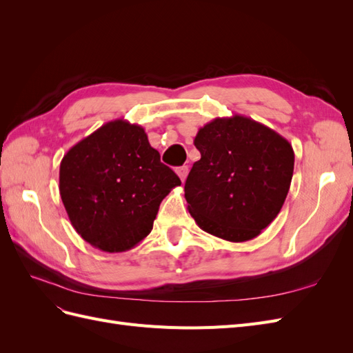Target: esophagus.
<instances>
[{
  "label": "esophagus",
  "instance_id": "1",
  "mask_svg": "<svg viewBox=\"0 0 353 353\" xmlns=\"http://www.w3.org/2000/svg\"><path fill=\"white\" fill-rule=\"evenodd\" d=\"M187 174H188V166H179V168H176V175L179 176L181 181H183V183L185 181Z\"/></svg>",
  "mask_w": 353,
  "mask_h": 353
}]
</instances>
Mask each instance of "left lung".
Instances as JSON below:
<instances>
[{
  "mask_svg": "<svg viewBox=\"0 0 353 353\" xmlns=\"http://www.w3.org/2000/svg\"><path fill=\"white\" fill-rule=\"evenodd\" d=\"M200 160L185 181V200L197 225L222 240L258 237L279 215L294 169L292 144L250 117H216L200 128Z\"/></svg>",
  "mask_w": 353,
  "mask_h": 353,
  "instance_id": "1",
  "label": "left lung"
}]
</instances>
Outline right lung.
I'll return each instance as SVG.
<instances>
[{
  "mask_svg": "<svg viewBox=\"0 0 353 353\" xmlns=\"http://www.w3.org/2000/svg\"><path fill=\"white\" fill-rule=\"evenodd\" d=\"M181 185L160 162L144 128L116 119L74 144L60 163V196L79 236L103 252L144 240L170 190Z\"/></svg>",
  "mask_w": 353,
  "mask_h": 353,
  "instance_id": "right-lung-1",
  "label": "right lung"
}]
</instances>
